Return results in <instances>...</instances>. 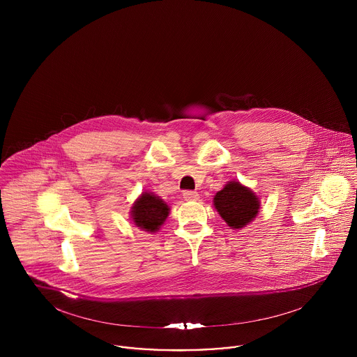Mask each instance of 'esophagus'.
<instances>
[{
  "mask_svg": "<svg viewBox=\"0 0 357 357\" xmlns=\"http://www.w3.org/2000/svg\"><path fill=\"white\" fill-rule=\"evenodd\" d=\"M183 199L185 200H197L199 199V193L195 190H185L183 192Z\"/></svg>",
  "mask_w": 357,
  "mask_h": 357,
  "instance_id": "34e87169",
  "label": "esophagus"
}]
</instances>
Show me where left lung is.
<instances>
[{
	"label": "left lung",
	"mask_w": 357,
	"mask_h": 357,
	"mask_svg": "<svg viewBox=\"0 0 357 357\" xmlns=\"http://www.w3.org/2000/svg\"><path fill=\"white\" fill-rule=\"evenodd\" d=\"M213 205L231 229H243L259 215L260 199L247 186L230 181L215 195Z\"/></svg>",
	"instance_id": "left-lung-1"
}]
</instances>
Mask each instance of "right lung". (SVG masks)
<instances>
[{
	"mask_svg": "<svg viewBox=\"0 0 357 357\" xmlns=\"http://www.w3.org/2000/svg\"><path fill=\"white\" fill-rule=\"evenodd\" d=\"M169 215V206L157 195L144 192L131 208V220L145 231L155 233Z\"/></svg>",
	"mask_w": 357,
	"mask_h": 357,
	"instance_id": "right-lung-1",
	"label": "right lung"
}]
</instances>
